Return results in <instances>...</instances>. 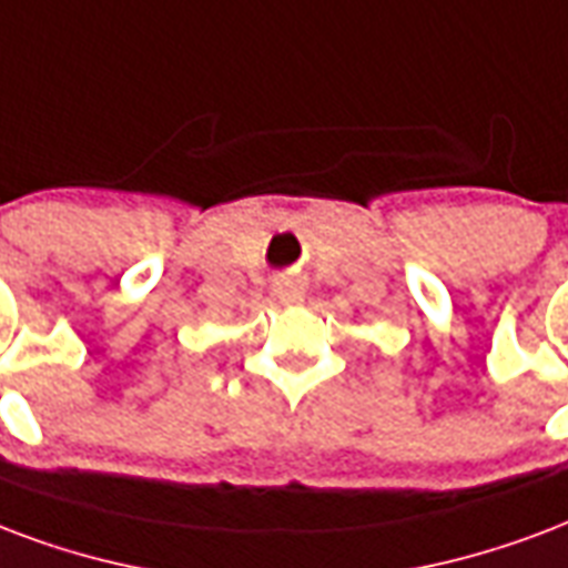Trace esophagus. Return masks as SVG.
Masks as SVG:
<instances>
[{
  "label": "esophagus",
  "instance_id": "esophagus-1",
  "mask_svg": "<svg viewBox=\"0 0 568 568\" xmlns=\"http://www.w3.org/2000/svg\"><path fill=\"white\" fill-rule=\"evenodd\" d=\"M273 292L283 304H301L304 301V280L297 273H280L273 283Z\"/></svg>",
  "mask_w": 568,
  "mask_h": 568
}]
</instances>
